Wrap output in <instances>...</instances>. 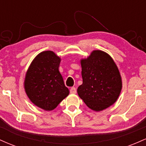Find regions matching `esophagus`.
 I'll use <instances>...</instances> for the list:
<instances>
[{
	"label": "esophagus",
	"mask_w": 146,
	"mask_h": 146,
	"mask_svg": "<svg viewBox=\"0 0 146 146\" xmlns=\"http://www.w3.org/2000/svg\"><path fill=\"white\" fill-rule=\"evenodd\" d=\"M70 92H71V93H73V94H75V93H77L76 88H75V87H71V88H70Z\"/></svg>",
	"instance_id": "1"
}]
</instances>
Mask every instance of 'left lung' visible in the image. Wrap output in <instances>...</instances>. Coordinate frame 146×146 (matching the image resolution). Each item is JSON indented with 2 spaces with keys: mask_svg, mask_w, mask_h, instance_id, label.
<instances>
[{
  "mask_svg": "<svg viewBox=\"0 0 146 146\" xmlns=\"http://www.w3.org/2000/svg\"><path fill=\"white\" fill-rule=\"evenodd\" d=\"M82 84L78 88L80 98L87 106L100 111L117 101L122 82L117 65L105 52L94 51L81 60Z\"/></svg>",
  "mask_w": 146,
  "mask_h": 146,
  "instance_id": "8db88e82",
  "label": "left lung"
}]
</instances>
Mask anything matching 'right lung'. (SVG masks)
I'll use <instances>...</instances> for the list:
<instances>
[{
	"mask_svg": "<svg viewBox=\"0 0 146 146\" xmlns=\"http://www.w3.org/2000/svg\"><path fill=\"white\" fill-rule=\"evenodd\" d=\"M60 58L43 51L33 60L26 74L25 88L29 100L42 109L52 110L69 93L60 74Z\"/></svg>",
	"mask_w": 146,
	"mask_h": 146,
	"instance_id": "add662e5",
	"label": "right lung"
}]
</instances>
